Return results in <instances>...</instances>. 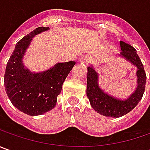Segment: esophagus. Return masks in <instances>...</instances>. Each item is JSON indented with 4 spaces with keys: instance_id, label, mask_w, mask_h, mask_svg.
<instances>
[{
    "instance_id": "obj_1",
    "label": "esophagus",
    "mask_w": 150,
    "mask_h": 150,
    "mask_svg": "<svg viewBox=\"0 0 150 150\" xmlns=\"http://www.w3.org/2000/svg\"><path fill=\"white\" fill-rule=\"evenodd\" d=\"M82 61L84 63H88V62H89L90 57H88V56H84L82 58Z\"/></svg>"
}]
</instances>
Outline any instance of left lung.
<instances>
[{"instance_id":"left-lung-1","label":"left lung","mask_w":150,"mask_h":150,"mask_svg":"<svg viewBox=\"0 0 150 150\" xmlns=\"http://www.w3.org/2000/svg\"><path fill=\"white\" fill-rule=\"evenodd\" d=\"M119 42L121 52L118 56L137 67V88L129 97L126 99H120L106 93L99 86L98 72L93 66L88 67L87 96L90 104L101 115L111 118L122 117L134 108L142 99L146 83V74L136 50L124 42L120 41Z\"/></svg>"}]
</instances>
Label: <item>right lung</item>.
Instances as JSON below:
<instances>
[{"mask_svg":"<svg viewBox=\"0 0 150 150\" xmlns=\"http://www.w3.org/2000/svg\"><path fill=\"white\" fill-rule=\"evenodd\" d=\"M49 27H38L20 40L10 57L4 75V85L11 103L30 116L41 115L57 104L62 84L75 62H58L40 72H31L23 64V57L32 39Z\"/></svg>","mask_w":150,"mask_h":150,"instance_id":"1","label":"right lung"}]
</instances>
